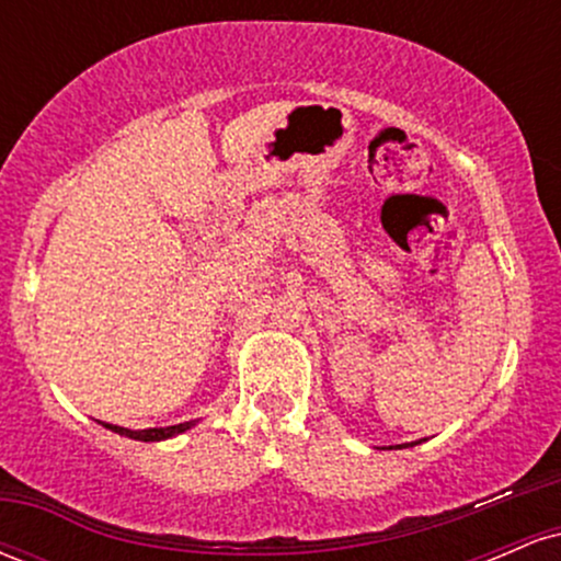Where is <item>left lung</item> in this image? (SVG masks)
Returning a JSON list of instances; mask_svg holds the SVG:
<instances>
[{
  "instance_id": "obj_1",
  "label": "left lung",
  "mask_w": 561,
  "mask_h": 561,
  "mask_svg": "<svg viewBox=\"0 0 561 561\" xmlns=\"http://www.w3.org/2000/svg\"><path fill=\"white\" fill-rule=\"evenodd\" d=\"M396 448H401V446H396Z\"/></svg>"
}]
</instances>
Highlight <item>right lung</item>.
<instances>
[{
    "label": "right lung",
    "mask_w": 561,
    "mask_h": 561,
    "mask_svg": "<svg viewBox=\"0 0 561 561\" xmlns=\"http://www.w3.org/2000/svg\"><path fill=\"white\" fill-rule=\"evenodd\" d=\"M192 424L195 422H182V424H171V427H152V430H126V427H115V424H105V427L113 430V433H118V435L134 437V440L152 443V440H165V437L184 433V430H190Z\"/></svg>",
    "instance_id": "right-lung-1"
}]
</instances>
